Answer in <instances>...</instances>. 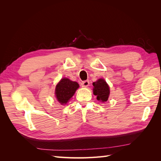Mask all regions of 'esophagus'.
<instances>
[{
  "instance_id": "obj_1",
  "label": "esophagus",
  "mask_w": 161,
  "mask_h": 161,
  "mask_svg": "<svg viewBox=\"0 0 161 161\" xmlns=\"http://www.w3.org/2000/svg\"><path fill=\"white\" fill-rule=\"evenodd\" d=\"M81 85L83 86V87H87L89 85V80H85V81H82Z\"/></svg>"
}]
</instances>
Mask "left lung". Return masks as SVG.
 Returning a JSON list of instances; mask_svg holds the SVG:
<instances>
[{"label":"left lung","mask_w":161,"mask_h":161,"mask_svg":"<svg viewBox=\"0 0 161 161\" xmlns=\"http://www.w3.org/2000/svg\"><path fill=\"white\" fill-rule=\"evenodd\" d=\"M92 85L94 86L93 94L97 95V100L102 102L108 101L110 91L109 87L105 80L100 79L93 82Z\"/></svg>","instance_id":"left-lung-1"}]
</instances>
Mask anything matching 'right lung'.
I'll use <instances>...</instances> for the list:
<instances>
[{
	"mask_svg": "<svg viewBox=\"0 0 161 161\" xmlns=\"http://www.w3.org/2000/svg\"><path fill=\"white\" fill-rule=\"evenodd\" d=\"M79 87V85L76 82L71 81L66 78L62 79L56 87L55 94L57 100L62 105L66 104Z\"/></svg>",
	"mask_w": 161,
	"mask_h": 161,
	"instance_id": "obj_1",
	"label": "right lung"
}]
</instances>
